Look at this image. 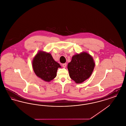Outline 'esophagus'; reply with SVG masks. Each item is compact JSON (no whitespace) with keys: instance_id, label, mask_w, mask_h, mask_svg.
<instances>
[{"instance_id":"1","label":"esophagus","mask_w":126,"mask_h":126,"mask_svg":"<svg viewBox=\"0 0 126 126\" xmlns=\"http://www.w3.org/2000/svg\"><path fill=\"white\" fill-rule=\"evenodd\" d=\"M62 66L63 67H66V63H64L62 64Z\"/></svg>"}]
</instances>
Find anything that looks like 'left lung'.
I'll return each instance as SVG.
<instances>
[{"mask_svg":"<svg viewBox=\"0 0 126 126\" xmlns=\"http://www.w3.org/2000/svg\"><path fill=\"white\" fill-rule=\"evenodd\" d=\"M95 66L93 57L86 52H82L72 57L67 68L70 78L76 83L80 84L91 76Z\"/></svg>","mask_w":126,"mask_h":126,"instance_id":"left-lung-1","label":"left lung"}]
</instances>
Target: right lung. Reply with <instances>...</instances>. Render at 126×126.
Instances as JSON below:
<instances>
[{"mask_svg":"<svg viewBox=\"0 0 126 126\" xmlns=\"http://www.w3.org/2000/svg\"><path fill=\"white\" fill-rule=\"evenodd\" d=\"M32 65L36 76L46 82H50L55 78L58 68L61 67L51 54L43 51H40L36 54Z\"/></svg>","mask_w":126,"mask_h":126,"instance_id":"obj_1","label":"right lung"}]
</instances>
